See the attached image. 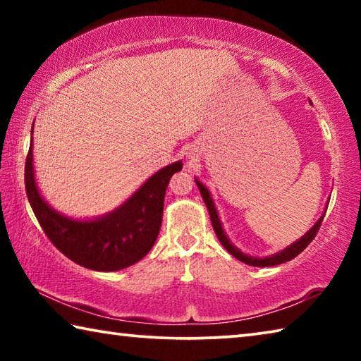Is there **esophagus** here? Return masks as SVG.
Listing matches in <instances>:
<instances>
[{"label": "esophagus", "instance_id": "34e87169", "mask_svg": "<svg viewBox=\"0 0 361 361\" xmlns=\"http://www.w3.org/2000/svg\"><path fill=\"white\" fill-rule=\"evenodd\" d=\"M186 159H188V162H189V164L197 162V159H199V152H197V149H195V148H189V149L186 151Z\"/></svg>", "mask_w": 361, "mask_h": 361}]
</instances>
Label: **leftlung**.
<instances>
[{"mask_svg": "<svg viewBox=\"0 0 361 361\" xmlns=\"http://www.w3.org/2000/svg\"><path fill=\"white\" fill-rule=\"evenodd\" d=\"M194 180H195V185H197L199 191H200V195H202L204 202L207 205V210H209V213H210V219H212L213 229H215V234H216V237L219 239V242H221V245L226 250H228V252L232 256H234V258H237V259L242 261V262H245V264H248V266H256V267L277 266V264H282V262H286V261H290L293 258H296V256L301 253L302 250L307 247L310 242L314 240V237L317 235V231H319L320 224L323 221V216H325V213H326V212H323V215L319 219H317L312 228H310L307 232H305V234L299 240L293 242L291 245H288V247L283 248V250H280V252L276 253V255L266 256V258H256V256H250V255L242 253L240 250L237 248L235 245H232L231 240H229V237L226 235V232L223 229V223H221V219H219V216H218L216 207H215V202H213L210 191L205 188V185H204L202 181H199L197 178H194Z\"/></svg>", "mask_w": 361, "mask_h": 361, "instance_id": "8db88e82", "label": "left lung"}]
</instances>
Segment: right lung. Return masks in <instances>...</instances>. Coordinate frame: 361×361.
Returning a JSON list of instances; mask_svg holds the SVG:
<instances>
[{
    "label": "right lung",
    "mask_w": 361,
    "mask_h": 361,
    "mask_svg": "<svg viewBox=\"0 0 361 361\" xmlns=\"http://www.w3.org/2000/svg\"><path fill=\"white\" fill-rule=\"evenodd\" d=\"M181 169V161L170 164L151 175L118 209L97 218L78 219L52 209L41 195L35 178L32 137L25 189L42 231L66 258L92 271L111 272L135 264L154 245L162 223L166 189L172 175Z\"/></svg>",
    "instance_id": "right-lung-1"
}]
</instances>
